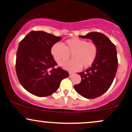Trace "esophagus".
<instances>
[{"label":"esophagus","instance_id":"obj_1","mask_svg":"<svg viewBox=\"0 0 132 132\" xmlns=\"http://www.w3.org/2000/svg\"><path fill=\"white\" fill-rule=\"evenodd\" d=\"M69 76H72V75H74V72H69Z\"/></svg>","mask_w":132,"mask_h":132}]
</instances>
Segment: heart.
I'll return each mask as SVG.
<instances>
[{
	"label": "heart",
	"mask_w": 132,
	"mask_h": 132,
	"mask_svg": "<svg viewBox=\"0 0 132 132\" xmlns=\"http://www.w3.org/2000/svg\"><path fill=\"white\" fill-rule=\"evenodd\" d=\"M51 53L54 60L61 66L69 60L72 54L74 58L64 66L70 70H76L82 66L87 68L92 66L97 56L98 48L93 42L72 38L66 40L64 46L60 43L54 44Z\"/></svg>",
	"instance_id": "obj_1"
}]
</instances>
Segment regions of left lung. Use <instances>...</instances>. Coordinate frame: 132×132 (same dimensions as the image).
<instances>
[{"instance_id":"left-lung-1","label":"left lung","mask_w":132,"mask_h":132,"mask_svg":"<svg viewBox=\"0 0 132 132\" xmlns=\"http://www.w3.org/2000/svg\"><path fill=\"white\" fill-rule=\"evenodd\" d=\"M79 37L94 42L98 53L90 67L79 72L81 81L74 86V88L84 97L94 99L105 93L112 84L118 67L116 48L109 38L101 33L93 31Z\"/></svg>"}]
</instances>
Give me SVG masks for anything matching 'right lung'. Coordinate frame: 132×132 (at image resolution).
Instances as JSON below:
<instances>
[{
    "label": "right lung",
    "instance_id": "1",
    "mask_svg": "<svg viewBox=\"0 0 132 132\" xmlns=\"http://www.w3.org/2000/svg\"><path fill=\"white\" fill-rule=\"evenodd\" d=\"M61 38L41 31H31L20 42L15 69L23 88L31 94L45 97L57 90L69 72L57 67L51 53L52 46Z\"/></svg>",
    "mask_w": 132,
    "mask_h": 132
}]
</instances>
